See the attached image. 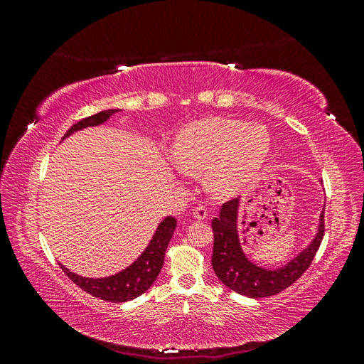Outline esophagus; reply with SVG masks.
Instances as JSON below:
<instances>
[{
    "label": "esophagus",
    "mask_w": 364,
    "mask_h": 364,
    "mask_svg": "<svg viewBox=\"0 0 364 364\" xmlns=\"http://www.w3.org/2000/svg\"><path fill=\"white\" fill-rule=\"evenodd\" d=\"M193 214H194V217H196L197 220H205V218L208 217V209H206L205 206L199 205V206H196V208H194Z\"/></svg>",
    "instance_id": "34e87169"
}]
</instances>
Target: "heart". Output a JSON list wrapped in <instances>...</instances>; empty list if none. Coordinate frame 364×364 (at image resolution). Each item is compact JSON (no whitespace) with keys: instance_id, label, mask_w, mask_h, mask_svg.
I'll return each mask as SVG.
<instances>
[{"instance_id":"b5f03b06","label":"heart","mask_w":364,"mask_h":364,"mask_svg":"<svg viewBox=\"0 0 364 364\" xmlns=\"http://www.w3.org/2000/svg\"><path fill=\"white\" fill-rule=\"evenodd\" d=\"M270 146L269 130L262 124L217 117L186 127L174 142L173 156L186 173L208 171L209 191L229 197L262 167Z\"/></svg>"}]
</instances>
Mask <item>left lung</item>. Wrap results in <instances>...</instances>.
<instances>
[{"instance_id": "obj_1", "label": "left lung", "mask_w": 364, "mask_h": 364, "mask_svg": "<svg viewBox=\"0 0 364 364\" xmlns=\"http://www.w3.org/2000/svg\"><path fill=\"white\" fill-rule=\"evenodd\" d=\"M238 205L240 199L228 200L220 208V215L213 218L214 249L211 262L217 278L230 290L255 299L281 293L299 279L314 259L325 234V211L318 218L317 234L310 246L284 267L269 270L250 262L241 249L237 229Z\"/></svg>"}]
</instances>
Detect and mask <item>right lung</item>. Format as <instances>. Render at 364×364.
I'll return each mask as SVG.
<instances>
[{
    "instance_id": "right-lung-1",
    "label": "right lung",
    "mask_w": 364,
    "mask_h": 364,
    "mask_svg": "<svg viewBox=\"0 0 364 364\" xmlns=\"http://www.w3.org/2000/svg\"><path fill=\"white\" fill-rule=\"evenodd\" d=\"M118 111L119 109H109V111H103L87 118H83L79 123L71 126V129H68L63 138L70 136L75 130L103 124L105 121H107ZM174 229V217H167L162 220L155 235L150 240V245L141 253V257L134 264H130L127 269L114 274V277L98 279L83 278L70 272L67 267H63L62 264L60 269L75 285H79L83 291L92 294L94 297H98V299H103L107 302H127L130 299H135L139 294L146 293L158 278V274L164 266L165 250H167Z\"/></svg>"
}]
</instances>
